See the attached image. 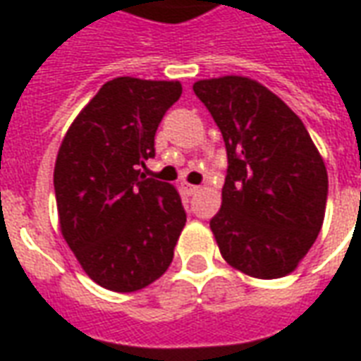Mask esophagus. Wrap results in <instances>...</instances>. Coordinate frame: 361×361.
<instances>
[{
	"instance_id": "34e87169",
	"label": "esophagus",
	"mask_w": 361,
	"mask_h": 361,
	"mask_svg": "<svg viewBox=\"0 0 361 361\" xmlns=\"http://www.w3.org/2000/svg\"><path fill=\"white\" fill-rule=\"evenodd\" d=\"M183 191H185L188 195H195L197 191H199V185H191V183H183Z\"/></svg>"
}]
</instances>
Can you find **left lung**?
Listing matches in <instances>:
<instances>
[{"label": "left lung", "instance_id": "1", "mask_svg": "<svg viewBox=\"0 0 361 361\" xmlns=\"http://www.w3.org/2000/svg\"><path fill=\"white\" fill-rule=\"evenodd\" d=\"M228 154L211 230L228 265L280 279L305 257L325 219L329 178L302 119L261 82L226 75L193 85Z\"/></svg>", "mask_w": 361, "mask_h": 361}]
</instances>
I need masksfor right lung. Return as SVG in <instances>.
Listing matches in <instances>:
<instances>
[{
	"mask_svg": "<svg viewBox=\"0 0 361 361\" xmlns=\"http://www.w3.org/2000/svg\"><path fill=\"white\" fill-rule=\"evenodd\" d=\"M180 81L118 77L102 85L59 147L54 189L59 228L102 288L135 292L160 279L185 226L180 193L141 172Z\"/></svg>",
	"mask_w": 361,
	"mask_h": 361,
	"instance_id": "obj_1",
	"label": "right lung"
}]
</instances>
